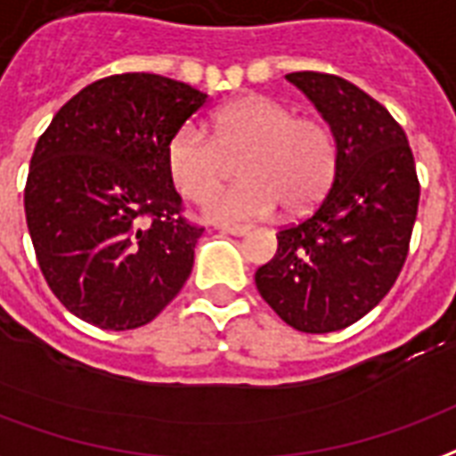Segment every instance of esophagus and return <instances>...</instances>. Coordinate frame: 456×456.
<instances>
[{
    "instance_id": "34e87169",
    "label": "esophagus",
    "mask_w": 456,
    "mask_h": 456,
    "mask_svg": "<svg viewBox=\"0 0 456 456\" xmlns=\"http://www.w3.org/2000/svg\"><path fill=\"white\" fill-rule=\"evenodd\" d=\"M222 232L224 234H234V237H246L248 234V227H244V224H222Z\"/></svg>"
}]
</instances>
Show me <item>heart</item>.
Segmentation results:
<instances>
[{"mask_svg": "<svg viewBox=\"0 0 456 456\" xmlns=\"http://www.w3.org/2000/svg\"><path fill=\"white\" fill-rule=\"evenodd\" d=\"M240 159L242 183L209 193L224 180L228 161ZM338 150L329 125L297 118L271 96H241L212 116V137L185 123L167 144V171L178 193L205 202L215 222H251L271 217L282 205L289 215L312 210L329 191Z\"/></svg>", "mask_w": 456, "mask_h": 456, "instance_id": "1", "label": "heart"}]
</instances>
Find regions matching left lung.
<instances>
[{"mask_svg":"<svg viewBox=\"0 0 456 456\" xmlns=\"http://www.w3.org/2000/svg\"><path fill=\"white\" fill-rule=\"evenodd\" d=\"M329 123L336 176L319 208L278 232L256 288L280 319L331 333L382 302L406 263L420 183L406 133L387 108L336 74H288Z\"/></svg>","mask_w":456,"mask_h":456,"instance_id":"left-lung-1","label":"left lung"}]
</instances>
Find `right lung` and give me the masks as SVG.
Here are the masks:
<instances>
[{
  "label": "right lung",
  "mask_w": 456,
  "mask_h": 456,
  "mask_svg": "<svg viewBox=\"0 0 456 456\" xmlns=\"http://www.w3.org/2000/svg\"><path fill=\"white\" fill-rule=\"evenodd\" d=\"M208 94L159 74H113L60 108L33 150L23 208L53 295L108 331L150 323L193 271L205 227L167 171L171 134Z\"/></svg>",
  "instance_id": "right-lung-1"
}]
</instances>
